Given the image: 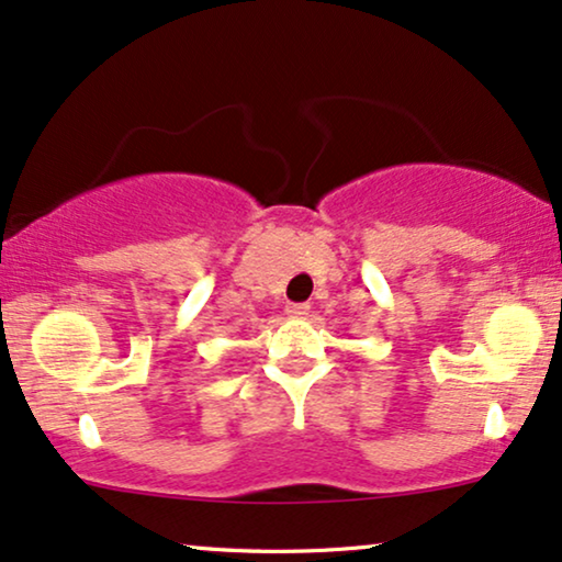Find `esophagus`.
I'll return each instance as SVG.
<instances>
[{
    "label": "esophagus",
    "instance_id": "obj_1",
    "mask_svg": "<svg viewBox=\"0 0 562 562\" xmlns=\"http://www.w3.org/2000/svg\"><path fill=\"white\" fill-rule=\"evenodd\" d=\"M288 313L293 318H305L311 313V305L308 303H290L288 305Z\"/></svg>",
    "mask_w": 562,
    "mask_h": 562
}]
</instances>
